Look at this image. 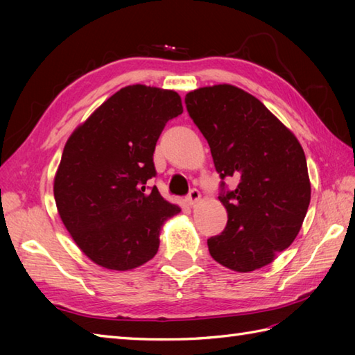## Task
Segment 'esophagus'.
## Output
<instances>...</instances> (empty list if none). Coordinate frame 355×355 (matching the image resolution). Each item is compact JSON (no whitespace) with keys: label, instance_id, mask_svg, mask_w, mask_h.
<instances>
[{"label":"esophagus","instance_id":"34e87169","mask_svg":"<svg viewBox=\"0 0 355 355\" xmlns=\"http://www.w3.org/2000/svg\"><path fill=\"white\" fill-rule=\"evenodd\" d=\"M200 200H201V193H200L197 189H192V191L189 192V195H187V198H186L187 205H189L191 207L197 205V202H198Z\"/></svg>","mask_w":355,"mask_h":355}]
</instances>
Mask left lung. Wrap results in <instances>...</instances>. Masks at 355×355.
I'll use <instances>...</instances> for the list:
<instances>
[{
	"mask_svg": "<svg viewBox=\"0 0 355 355\" xmlns=\"http://www.w3.org/2000/svg\"><path fill=\"white\" fill-rule=\"evenodd\" d=\"M186 108L235 191L218 198L227 225L207 239L212 258L239 273L273 262L302 227L311 200L306 158L288 128L266 105L235 85L202 87L186 94Z\"/></svg>",
	"mask_w": 355,
	"mask_h": 355,
	"instance_id": "obj_1",
	"label": "left lung"
}]
</instances>
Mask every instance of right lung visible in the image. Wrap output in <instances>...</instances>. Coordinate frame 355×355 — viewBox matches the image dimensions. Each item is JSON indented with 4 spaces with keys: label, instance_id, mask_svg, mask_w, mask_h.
<instances>
[{
    "label": "right lung",
    "instance_id": "obj_1",
    "mask_svg": "<svg viewBox=\"0 0 355 355\" xmlns=\"http://www.w3.org/2000/svg\"><path fill=\"white\" fill-rule=\"evenodd\" d=\"M183 112L172 89L128 85L105 101L65 143L55 175L59 216L97 266L132 270L153 259L160 230L182 209L157 187L154 150L164 125Z\"/></svg>",
    "mask_w": 355,
    "mask_h": 355
}]
</instances>
